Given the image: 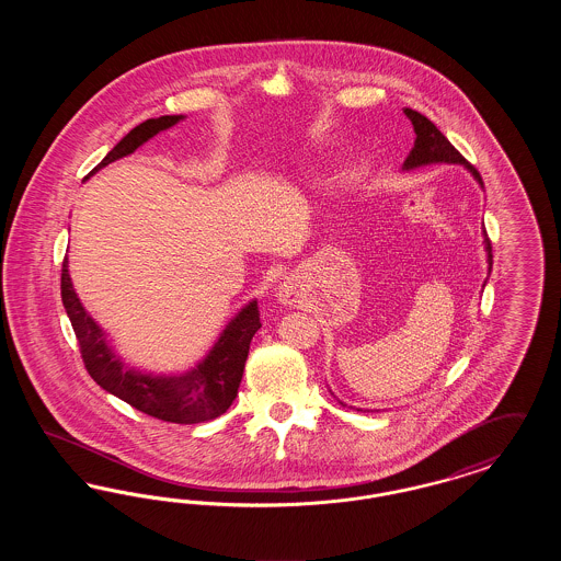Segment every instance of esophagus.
I'll use <instances>...</instances> for the list:
<instances>
[{"label":"esophagus","instance_id":"esophagus-1","mask_svg":"<svg viewBox=\"0 0 561 561\" xmlns=\"http://www.w3.org/2000/svg\"><path fill=\"white\" fill-rule=\"evenodd\" d=\"M298 298H300V290H298V286H296V282L294 279H284L282 284H279V288H277V300L282 302V305H293V302H298Z\"/></svg>","mask_w":561,"mask_h":561}]
</instances>
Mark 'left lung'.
<instances>
[{
    "label": "left lung",
    "mask_w": 561,
    "mask_h": 561,
    "mask_svg": "<svg viewBox=\"0 0 561 561\" xmlns=\"http://www.w3.org/2000/svg\"><path fill=\"white\" fill-rule=\"evenodd\" d=\"M405 117L412 122V128L416 134V140H414V147L410 151V156L403 161L401 170L410 172V170H416V168H423V165H431V163H458L462 168H467V172H471V176L480 183V187L483 188V181H481L480 172L465 160L456 149L453 147V142L444 136V134L437 130V126L427 119L423 113L414 111V108H403ZM483 250H485V259H488V273L492 271V243L488 240L485 231H483ZM488 282V277H485ZM483 282V286H485ZM343 403V401H341ZM345 405V403H343Z\"/></svg>",
    "instance_id": "1"
}]
</instances>
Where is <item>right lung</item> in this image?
I'll use <instances>...</instances> for the list:
<instances>
[{"label":"right lung","mask_w":561,"mask_h":561,"mask_svg":"<svg viewBox=\"0 0 561 561\" xmlns=\"http://www.w3.org/2000/svg\"><path fill=\"white\" fill-rule=\"evenodd\" d=\"M183 119L185 115H161L138 124L85 179H90L111 161L130 156L149 138L176 126ZM60 296L78 336L85 370L111 396L130 403L149 416L179 425L213 421L225 414L236 400L250 341L261 328L256 298L243 305L229 320L213 347L193 368L181 374H156L128 366L122 355H117L115 348L111 347L107 332L90 318L81 305L80 296L76 294L67 259L60 275Z\"/></svg>","instance_id":"add662e5"}]
</instances>
